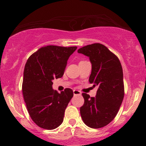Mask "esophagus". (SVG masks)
<instances>
[{"label":"esophagus","instance_id":"obj_1","mask_svg":"<svg viewBox=\"0 0 146 146\" xmlns=\"http://www.w3.org/2000/svg\"><path fill=\"white\" fill-rule=\"evenodd\" d=\"M82 93L80 91H79V90H73V95H80Z\"/></svg>","mask_w":146,"mask_h":146}]
</instances>
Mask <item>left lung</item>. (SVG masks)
<instances>
[{"label":"left lung","instance_id":"obj_1","mask_svg":"<svg viewBox=\"0 0 146 146\" xmlns=\"http://www.w3.org/2000/svg\"><path fill=\"white\" fill-rule=\"evenodd\" d=\"M78 52L89 58L92 71L88 80L93 87L98 86L95 98L82 93L84 103L80 107V115L90 128H102L115 119L124 97L121 62L116 55L100 43L86 45Z\"/></svg>","mask_w":146,"mask_h":146}]
</instances>
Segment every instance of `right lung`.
I'll return each instance as SVG.
<instances>
[{
  "instance_id": "obj_1",
  "label": "right lung",
  "mask_w": 146,
  "mask_h": 146,
  "mask_svg": "<svg viewBox=\"0 0 146 146\" xmlns=\"http://www.w3.org/2000/svg\"><path fill=\"white\" fill-rule=\"evenodd\" d=\"M77 46H43L28 58L24 69L23 98L31 119L46 130L62 123L64 112L73 96V90L59 93L52 88V80L63 76L68 58Z\"/></svg>"
}]
</instances>
